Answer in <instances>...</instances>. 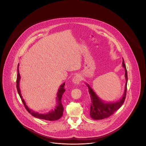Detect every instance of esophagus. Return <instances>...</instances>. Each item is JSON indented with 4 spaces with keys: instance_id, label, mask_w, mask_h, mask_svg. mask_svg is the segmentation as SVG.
Wrapping results in <instances>:
<instances>
[{
    "instance_id": "1",
    "label": "esophagus",
    "mask_w": 146,
    "mask_h": 146,
    "mask_svg": "<svg viewBox=\"0 0 146 146\" xmlns=\"http://www.w3.org/2000/svg\"><path fill=\"white\" fill-rule=\"evenodd\" d=\"M82 76L78 74V75H75L74 77V78L72 79V82L75 84H79L82 81Z\"/></svg>"
}]
</instances>
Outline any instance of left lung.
<instances>
[{
  "instance_id": "left-lung-1",
  "label": "left lung",
  "mask_w": 146,
  "mask_h": 146,
  "mask_svg": "<svg viewBox=\"0 0 146 146\" xmlns=\"http://www.w3.org/2000/svg\"><path fill=\"white\" fill-rule=\"evenodd\" d=\"M123 67L125 69V77L126 79L125 90L123 97L120 100L114 102H105L102 100L94 92L90 85L87 83L86 86L88 88L89 93L90 95L91 104L90 110V116L94 120H102L107 118L112 115L116 111L120 108L125 101L126 95L127 74L124 60L123 58Z\"/></svg>"
}]
</instances>
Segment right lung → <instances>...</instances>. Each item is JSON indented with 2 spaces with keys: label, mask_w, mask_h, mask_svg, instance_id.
Returning a JSON list of instances; mask_svg holds the SVG:
<instances>
[{
  "label": "right lung",
  "mask_w": 146,
  "mask_h": 146,
  "mask_svg": "<svg viewBox=\"0 0 146 146\" xmlns=\"http://www.w3.org/2000/svg\"><path fill=\"white\" fill-rule=\"evenodd\" d=\"M17 81H16V87L17 89V92L19 94V96L21 98V100L24 104V106L25 107V108L26 110L29 112V113H30L32 116H33L35 117L40 119H43L45 120H48V121H55L60 119L63 115V107L62 104L61 103V98L62 97L63 94L65 92V89L64 88L65 83H63L62 85H61L60 88L58 89L57 94V105L55 107L54 110L50 111L48 113H39L38 112H36L34 111L33 110L30 109L27 106L26 104V103L23 99L22 95H21V91L20 89V75L19 72V63L17 66Z\"/></svg>",
  "instance_id": "right-lung-1"
}]
</instances>
